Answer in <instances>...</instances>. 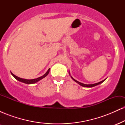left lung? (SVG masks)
<instances>
[{
  "mask_svg": "<svg viewBox=\"0 0 125 125\" xmlns=\"http://www.w3.org/2000/svg\"><path fill=\"white\" fill-rule=\"evenodd\" d=\"M69 74H70V72H69ZM71 78L73 80V81H74V82H76L77 83H78L79 84V85H81V86H82L84 87H94V86H97V85H98V84H100V83H103L104 81H105L106 79H104V81H101V82H99L96 83H94V84H84V83H82L79 82L77 81L76 80H75V79H74L73 78V77H72L71 76Z\"/></svg>",
  "mask_w": 125,
  "mask_h": 125,
  "instance_id": "8db88e82",
  "label": "left lung"
}]
</instances>
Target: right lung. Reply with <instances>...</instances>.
Wrapping results in <instances>:
<instances>
[{"label": "right lung", "instance_id": "right-lung-1", "mask_svg": "<svg viewBox=\"0 0 125 125\" xmlns=\"http://www.w3.org/2000/svg\"><path fill=\"white\" fill-rule=\"evenodd\" d=\"M49 71H50V68L48 70V71H47L45 73L43 74V75L42 76L39 77H38V78H36V79H26L21 78V77H18L17 76L15 75V74H14L13 73H12L11 72H11V74H12V75L13 76L15 77L16 79L18 80V81L24 83H26V84H33V83H37L39 81H41V80L42 79L44 78V77L46 76L49 74Z\"/></svg>", "mask_w": 125, "mask_h": 125}]
</instances>
